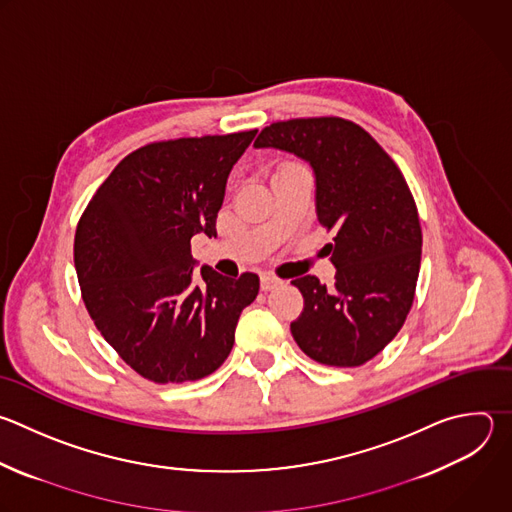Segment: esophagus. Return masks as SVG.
I'll use <instances>...</instances> for the list:
<instances>
[{
	"instance_id": "esophagus-1",
	"label": "esophagus",
	"mask_w": 512,
	"mask_h": 512,
	"mask_svg": "<svg viewBox=\"0 0 512 512\" xmlns=\"http://www.w3.org/2000/svg\"><path fill=\"white\" fill-rule=\"evenodd\" d=\"M281 283H283V281H281V279H277L275 275H269V273L261 275V289H263V291H271V289H277Z\"/></svg>"
}]
</instances>
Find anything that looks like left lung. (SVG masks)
Wrapping results in <instances>:
<instances>
[{
	"label": "left lung",
	"instance_id": "obj_1",
	"mask_svg": "<svg viewBox=\"0 0 512 512\" xmlns=\"http://www.w3.org/2000/svg\"><path fill=\"white\" fill-rule=\"evenodd\" d=\"M255 146L311 164L317 219L335 231L333 245H325L337 269L333 287L315 275L291 281L303 295L293 339L325 366L370 362L402 329L420 271L422 229L402 170L370 132L339 116L273 122Z\"/></svg>",
	"mask_w": 512,
	"mask_h": 512
}]
</instances>
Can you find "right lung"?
Segmentation results:
<instances>
[{"label": "right lung", "instance_id": "add662e5", "mask_svg": "<svg viewBox=\"0 0 512 512\" xmlns=\"http://www.w3.org/2000/svg\"><path fill=\"white\" fill-rule=\"evenodd\" d=\"M257 130L144 144L84 209L74 263L84 305L116 354L154 384L201 380L227 360L259 277L193 271L191 239L217 237L233 164Z\"/></svg>", "mask_w": 512, "mask_h": 512}]
</instances>
